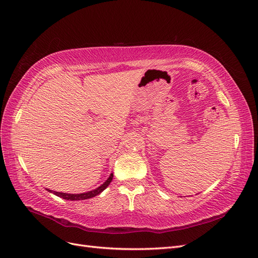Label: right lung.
I'll use <instances>...</instances> for the list:
<instances>
[{
    "instance_id": "obj_1",
    "label": "right lung",
    "mask_w": 258,
    "mask_h": 258,
    "mask_svg": "<svg viewBox=\"0 0 258 258\" xmlns=\"http://www.w3.org/2000/svg\"><path fill=\"white\" fill-rule=\"evenodd\" d=\"M113 173L110 174V176H108V178L106 179V181L102 184L100 185L99 187H97L96 189L93 190H90V191H87V192H82V194H67V192H60V191H54V190H50V189H47L49 192H52L53 195H56V196L60 197V198H63L66 200H85V199H89V198H92V197H96L98 196L99 194L102 192L106 187L110 185V183L112 182L113 179Z\"/></svg>"
}]
</instances>
